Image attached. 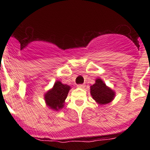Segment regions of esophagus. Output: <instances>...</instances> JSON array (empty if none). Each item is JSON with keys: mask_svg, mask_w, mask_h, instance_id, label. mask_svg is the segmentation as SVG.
Here are the masks:
<instances>
[{"mask_svg": "<svg viewBox=\"0 0 150 150\" xmlns=\"http://www.w3.org/2000/svg\"><path fill=\"white\" fill-rule=\"evenodd\" d=\"M77 87H78V88H83L85 87V85L84 84H78L77 85Z\"/></svg>", "mask_w": 150, "mask_h": 150, "instance_id": "esophagus-1", "label": "esophagus"}]
</instances>
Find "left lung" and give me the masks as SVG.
I'll list each match as a JSON object with an SVG mask.
<instances>
[{"mask_svg": "<svg viewBox=\"0 0 150 150\" xmlns=\"http://www.w3.org/2000/svg\"><path fill=\"white\" fill-rule=\"evenodd\" d=\"M90 88L91 96L99 104H108L114 98V91L108 88L100 79H97L95 84Z\"/></svg>", "mask_w": 150, "mask_h": 150, "instance_id": "left-lung-1", "label": "left lung"}]
</instances>
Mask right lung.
I'll use <instances>...</instances> for the list:
<instances>
[{
	"mask_svg": "<svg viewBox=\"0 0 150 150\" xmlns=\"http://www.w3.org/2000/svg\"><path fill=\"white\" fill-rule=\"evenodd\" d=\"M70 89L71 87L69 86L62 84L60 81H57L54 84L53 88L45 95L46 104L52 109L56 110L62 108Z\"/></svg>",
	"mask_w": 150,
	"mask_h": 150,
	"instance_id": "obj_1",
	"label": "right lung"
}]
</instances>
